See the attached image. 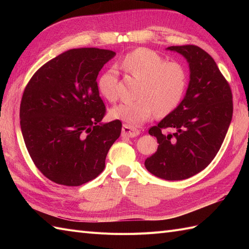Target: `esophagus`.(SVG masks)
Wrapping results in <instances>:
<instances>
[{"label":"esophagus","instance_id":"esophagus-1","mask_svg":"<svg viewBox=\"0 0 249 249\" xmlns=\"http://www.w3.org/2000/svg\"><path fill=\"white\" fill-rule=\"evenodd\" d=\"M139 134H140V130L131 125L124 124L123 127H122V136L123 137H129V138H133V137L138 136Z\"/></svg>","mask_w":249,"mask_h":249}]
</instances>
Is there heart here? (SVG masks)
<instances>
[{"instance_id": "1", "label": "heart", "mask_w": 249, "mask_h": 249, "mask_svg": "<svg viewBox=\"0 0 249 249\" xmlns=\"http://www.w3.org/2000/svg\"><path fill=\"white\" fill-rule=\"evenodd\" d=\"M126 73L139 81L134 102L123 103L111 109L113 119L130 125L149 120L155 112L165 116L178 108L186 91L188 73L182 63L166 61L155 51L138 48L126 54L121 63ZM118 73L104 72L98 79V91L109 102L118 98Z\"/></svg>"}]
</instances>
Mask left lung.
<instances>
[{
    "instance_id": "left-lung-1",
    "label": "left lung",
    "mask_w": 249,
    "mask_h": 249,
    "mask_svg": "<svg viewBox=\"0 0 249 249\" xmlns=\"http://www.w3.org/2000/svg\"><path fill=\"white\" fill-rule=\"evenodd\" d=\"M167 49L187 60L190 80L178 108L149 129L160 145L144 166L157 178L179 181L202 171L214 160L231 123L233 103L228 81L208 52L195 45Z\"/></svg>"
}]
</instances>
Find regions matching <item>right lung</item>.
Returning <instances> with one entry per match:
<instances>
[{"label": "right lung", "instance_id": "obj_1", "mask_svg": "<svg viewBox=\"0 0 249 249\" xmlns=\"http://www.w3.org/2000/svg\"><path fill=\"white\" fill-rule=\"evenodd\" d=\"M114 55L106 49H71L47 62L26 84L21 131L32 160L50 181L80 186L105 169L122 123H102L106 107L96 79Z\"/></svg>", "mask_w": 249, "mask_h": 249}]
</instances>
